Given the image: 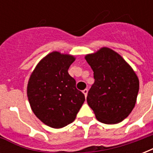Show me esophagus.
<instances>
[{
  "mask_svg": "<svg viewBox=\"0 0 153 153\" xmlns=\"http://www.w3.org/2000/svg\"><path fill=\"white\" fill-rule=\"evenodd\" d=\"M88 90L87 89V88H85V89L83 91V93L84 94V96L85 97H87V95H88Z\"/></svg>",
  "mask_w": 153,
  "mask_h": 153,
  "instance_id": "34e87169",
  "label": "esophagus"
}]
</instances>
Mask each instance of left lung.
Masks as SVG:
<instances>
[{
	"label": "left lung",
	"mask_w": 153,
	"mask_h": 153,
	"mask_svg": "<svg viewBox=\"0 0 153 153\" xmlns=\"http://www.w3.org/2000/svg\"><path fill=\"white\" fill-rule=\"evenodd\" d=\"M85 60L93 71L95 82L87 102L97 120L112 125L124 120L134 109L139 80L125 59L109 47L88 54Z\"/></svg>",
	"instance_id": "obj_1"
}]
</instances>
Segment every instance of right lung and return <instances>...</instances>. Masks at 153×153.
I'll return each instance as SVG.
<instances>
[{
    "label": "right lung",
    "instance_id": "obj_1",
    "mask_svg": "<svg viewBox=\"0 0 153 153\" xmlns=\"http://www.w3.org/2000/svg\"><path fill=\"white\" fill-rule=\"evenodd\" d=\"M74 60L73 55L55 51L38 62L29 77L27 95L32 111L51 128H63L72 123L85 101L68 73Z\"/></svg>",
    "mask_w": 153,
    "mask_h": 153
}]
</instances>
